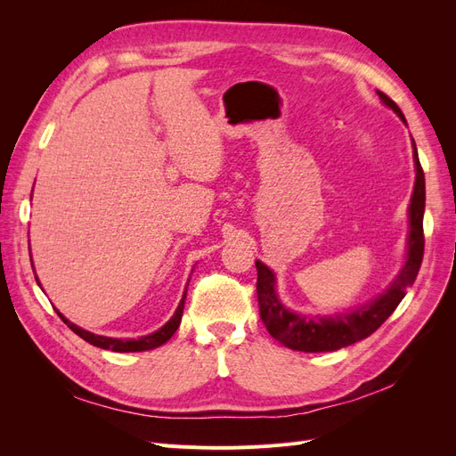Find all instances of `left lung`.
Listing matches in <instances>:
<instances>
[{
  "label": "left lung",
  "mask_w": 456,
  "mask_h": 456,
  "mask_svg": "<svg viewBox=\"0 0 456 456\" xmlns=\"http://www.w3.org/2000/svg\"><path fill=\"white\" fill-rule=\"evenodd\" d=\"M380 101L390 106L394 112L405 121V116L397 104L386 96L384 93L377 91ZM412 158H415L417 178H415V190H412L411 205H409V241H407V260L397 273V278L390 283L384 293L377 298H372L367 305L357 306L348 314H337V315H325V317H310L295 314L281 305V300L275 293V275L273 272L256 260V297H258V310L260 320L266 325L268 333L280 340L283 346L298 350V352H333L350 344L363 340L369 335L388 320L392 312L397 308L399 302L403 300L407 287H411L417 280V273L422 265L424 256V201H426V188H424V171L420 167L417 144L412 141Z\"/></svg>",
  "instance_id": "8db88e82"
}]
</instances>
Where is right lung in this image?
<instances>
[{"instance_id": "1", "label": "right lung", "mask_w": 456, "mask_h": 456, "mask_svg": "<svg viewBox=\"0 0 456 456\" xmlns=\"http://www.w3.org/2000/svg\"><path fill=\"white\" fill-rule=\"evenodd\" d=\"M186 289H188V287H186ZM184 298H186V293L183 295L181 305H178L175 315L171 317V320H169L167 323H165L161 329H158L156 333L141 337V338H110V337L93 335V333H89V330L74 325L72 322H68L61 312H57V314L62 317V322H64L68 327H70L77 337L87 340L89 344H93V346H96V348L112 350V352H144V350H154V348L161 346V344H165V342H167V340L175 335V330L178 329V325H181V320H183Z\"/></svg>"}]
</instances>
